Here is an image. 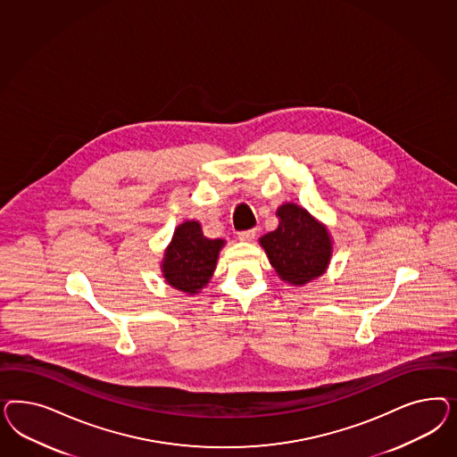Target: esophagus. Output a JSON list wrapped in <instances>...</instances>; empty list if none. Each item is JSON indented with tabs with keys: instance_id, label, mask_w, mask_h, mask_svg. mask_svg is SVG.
Here are the masks:
<instances>
[{
	"instance_id": "esophagus-1",
	"label": "esophagus",
	"mask_w": 457,
	"mask_h": 457,
	"mask_svg": "<svg viewBox=\"0 0 457 457\" xmlns=\"http://www.w3.org/2000/svg\"><path fill=\"white\" fill-rule=\"evenodd\" d=\"M237 237L241 241H253L256 237V229H246V231H239Z\"/></svg>"
}]
</instances>
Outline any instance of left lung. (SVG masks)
<instances>
[{"instance_id": "8db88e82", "label": "left lung", "mask_w": 457, "mask_h": 457, "mask_svg": "<svg viewBox=\"0 0 457 457\" xmlns=\"http://www.w3.org/2000/svg\"><path fill=\"white\" fill-rule=\"evenodd\" d=\"M277 214V229L264 235L260 245L279 279L291 287H304L327 271L332 260V236L323 222L295 203L281 204Z\"/></svg>"}]
</instances>
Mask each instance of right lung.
Listing matches in <instances>:
<instances>
[{
  "label": "right lung",
  "instance_id": "add662e5",
  "mask_svg": "<svg viewBox=\"0 0 457 457\" xmlns=\"http://www.w3.org/2000/svg\"><path fill=\"white\" fill-rule=\"evenodd\" d=\"M224 245V239H209L203 235L197 221L179 224L161 262L167 285L189 295L199 293L212 277Z\"/></svg>",
  "mask_w": 457,
  "mask_h": 457
}]
</instances>
